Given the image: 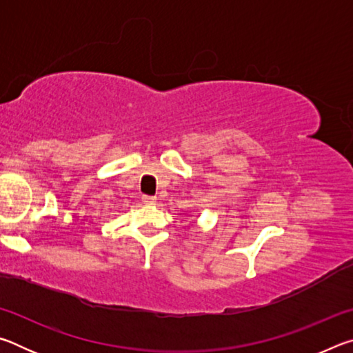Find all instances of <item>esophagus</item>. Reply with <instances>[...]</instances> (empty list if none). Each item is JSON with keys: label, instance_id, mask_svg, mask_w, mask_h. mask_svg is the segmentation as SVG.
<instances>
[{"label": "esophagus", "instance_id": "1", "mask_svg": "<svg viewBox=\"0 0 353 353\" xmlns=\"http://www.w3.org/2000/svg\"><path fill=\"white\" fill-rule=\"evenodd\" d=\"M143 202H145V204L152 205V204H155V202H157V199H155L154 196H143Z\"/></svg>", "mask_w": 353, "mask_h": 353}]
</instances>
